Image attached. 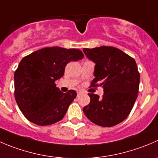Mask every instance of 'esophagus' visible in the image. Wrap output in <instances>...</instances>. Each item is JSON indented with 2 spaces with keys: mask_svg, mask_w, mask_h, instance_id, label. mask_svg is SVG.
<instances>
[{
  "mask_svg": "<svg viewBox=\"0 0 158 158\" xmlns=\"http://www.w3.org/2000/svg\"><path fill=\"white\" fill-rule=\"evenodd\" d=\"M81 93H82V92H81V90H77V95H78V96H79V95Z\"/></svg>",
  "mask_w": 158,
  "mask_h": 158,
  "instance_id": "1",
  "label": "esophagus"
}]
</instances>
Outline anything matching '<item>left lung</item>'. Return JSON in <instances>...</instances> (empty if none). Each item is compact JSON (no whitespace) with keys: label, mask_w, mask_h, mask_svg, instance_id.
<instances>
[{"label":"left lung","mask_w":158,"mask_h":158,"mask_svg":"<svg viewBox=\"0 0 158 158\" xmlns=\"http://www.w3.org/2000/svg\"><path fill=\"white\" fill-rule=\"evenodd\" d=\"M96 63L90 87H103L102 98L89 93L90 102L83 108L86 117L98 126L110 127L129 116L138 96L140 73L134 58L119 48L101 46L83 48Z\"/></svg>","instance_id":"left-lung-1"}]
</instances>
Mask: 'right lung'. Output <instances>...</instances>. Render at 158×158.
I'll use <instances>...</instances> for the list:
<instances>
[{
  "label": "right lung",
  "mask_w": 158,
  "mask_h": 158,
  "mask_svg": "<svg viewBox=\"0 0 158 158\" xmlns=\"http://www.w3.org/2000/svg\"><path fill=\"white\" fill-rule=\"evenodd\" d=\"M83 57L76 48L47 47L21 59L15 73V97L29 121L47 126L64 117L77 94L73 89L62 93L56 81L63 76L69 62Z\"/></svg>",
  "instance_id": "obj_1"
}]
</instances>
